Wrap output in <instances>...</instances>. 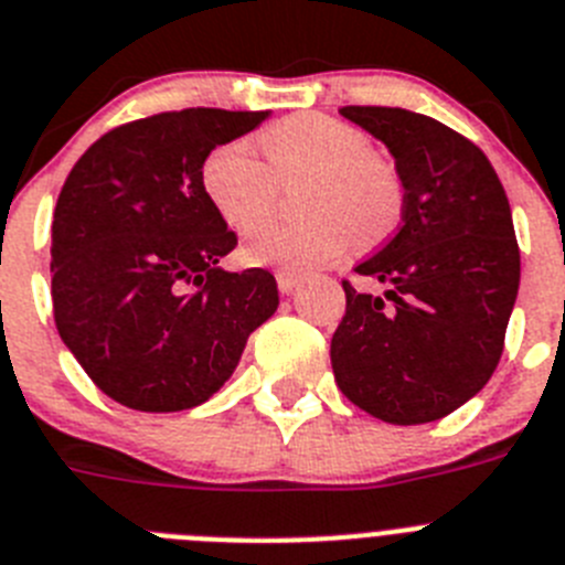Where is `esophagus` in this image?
Segmentation results:
<instances>
[{
  "label": "esophagus",
  "mask_w": 565,
  "mask_h": 565,
  "mask_svg": "<svg viewBox=\"0 0 565 565\" xmlns=\"http://www.w3.org/2000/svg\"><path fill=\"white\" fill-rule=\"evenodd\" d=\"M276 281H278V289H281V292H296L298 289V284H301V278L296 276V273H289V269H278V276H276Z\"/></svg>",
  "instance_id": "1"
}]
</instances>
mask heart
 <instances>
[{"label":"heart","instance_id":"b5f03b06","mask_svg":"<svg viewBox=\"0 0 565 565\" xmlns=\"http://www.w3.org/2000/svg\"><path fill=\"white\" fill-rule=\"evenodd\" d=\"M268 170L247 139L218 145L201 164V188L233 230H244L267 210L273 173L307 175L301 222L255 224L242 244L249 264L312 269L332 262L352 244L381 242L401 215L398 170L370 150V136L358 125L327 113H296L269 125L262 136Z\"/></svg>","mask_w":565,"mask_h":565}]
</instances>
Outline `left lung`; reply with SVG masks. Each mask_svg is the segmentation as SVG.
Wrapping results in <instances>:
<instances>
[{"instance_id": "obj_1", "label": "left lung", "mask_w": 565, "mask_h": 565, "mask_svg": "<svg viewBox=\"0 0 565 565\" xmlns=\"http://www.w3.org/2000/svg\"><path fill=\"white\" fill-rule=\"evenodd\" d=\"M395 159L401 230L343 281L347 312L332 335L338 390L372 418L412 426L475 398L503 352L520 287L507 190L480 147L404 107H341Z\"/></svg>"}]
</instances>
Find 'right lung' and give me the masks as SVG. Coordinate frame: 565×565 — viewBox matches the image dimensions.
Segmentation results:
<instances>
[{"instance_id": "1", "label": "right lung", "mask_w": 565, "mask_h": 565, "mask_svg": "<svg viewBox=\"0 0 565 565\" xmlns=\"http://www.w3.org/2000/svg\"><path fill=\"white\" fill-rule=\"evenodd\" d=\"M269 110L188 107L102 136L53 210L56 330L107 398L139 412L204 404L278 310L267 269L218 267L238 244L201 188L218 145Z\"/></svg>"}]
</instances>
